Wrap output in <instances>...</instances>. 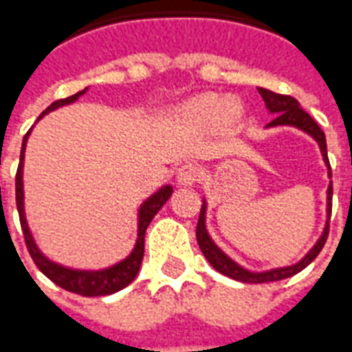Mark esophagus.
<instances>
[{
    "label": "esophagus",
    "mask_w": 352,
    "mask_h": 352,
    "mask_svg": "<svg viewBox=\"0 0 352 352\" xmlns=\"http://www.w3.org/2000/svg\"><path fill=\"white\" fill-rule=\"evenodd\" d=\"M200 178V168L195 163H185L178 168V184L187 187V185H195Z\"/></svg>",
    "instance_id": "esophagus-1"
}]
</instances>
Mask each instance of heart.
<instances>
[{"label":"heart","mask_w":352,"mask_h":352,"mask_svg":"<svg viewBox=\"0 0 352 352\" xmlns=\"http://www.w3.org/2000/svg\"><path fill=\"white\" fill-rule=\"evenodd\" d=\"M187 116L196 122L226 121L235 117V108L230 100L220 99L217 95H201L187 106Z\"/></svg>","instance_id":"b5f03b06"}]
</instances>
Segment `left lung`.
Segmentation results:
<instances>
[{"label": "left lung", "mask_w": 352, "mask_h": 352, "mask_svg": "<svg viewBox=\"0 0 352 352\" xmlns=\"http://www.w3.org/2000/svg\"><path fill=\"white\" fill-rule=\"evenodd\" d=\"M263 100L268 106V110L274 113V121L268 122V126H280V124H290V126L301 128L303 132L310 133L312 138L318 141V145L321 148V154H323V160H325L327 167H329V176L332 178L331 173V163H329V156H327V141L325 133L320 128V124L312 119V117L307 113V111L299 106V102L290 95H280L274 94L270 89L257 88ZM331 211H332V182L329 185V190H327V226L323 230V235L320 236V241L316 242V246L310 250L307 255H305L298 264L294 266H287V268H277L270 270V272H263V274H253V272H248V270L241 268L239 264L233 263L224 252H220L217 244L211 241V236L207 235L206 230V204L201 206L200 217H198V226H196V241H198V246H200L201 253L206 255V258L209 261V264L213 266L217 272L228 275L231 279L241 280V283H272V280H280L287 279V277H292V275L299 274L301 270L307 268L312 261H314L320 252L323 250L327 242V236H329V220H331Z\"/></svg>", "instance_id": "obj_1"}]
</instances>
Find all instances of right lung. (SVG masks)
I'll return each mask as SVG.
<instances>
[{
    "label": "right lung",
    "mask_w": 352,
    "mask_h": 352,
    "mask_svg": "<svg viewBox=\"0 0 352 352\" xmlns=\"http://www.w3.org/2000/svg\"><path fill=\"white\" fill-rule=\"evenodd\" d=\"M86 91V89H84ZM84 91H78V94L67 97V99L54 100L53 104L43 110V113L40 117H43L47 111L56 110L60 106L69 104L73 100H77ZM31 130L25 133L23 138V143H21V154H20V165H18V170H16V206H18V213H20V224L21 231H23V239H25L27 250L31 253L32 261L38 266V270L42 272L45 277L53 280L54 285H58L60 288H64L67 292L78 294V296H84V298H95V296H110L113 292H119L124 287H128L135 275L139 272V266H141V261H143V255H145V233L146 228L151 224V220L156 217V213L163 207V204L168 200V196L173 192V187L170 185H165L163 189H160L154 196H151L148 200L141 206L139 209V233H138V242H135V248L133 252L130 253V257H126L122 263L116 264L108 270H100V272H77V270H67L64 266H58V264L51 263L47 258L43 257L40 250L36 248L34 241H32L31 231H29V226H27L25 214H23V182H21V168H23V152H25V143L27 138H29Z\"/></svg>",
    "instance_id": "right-lung-1"
}]
</instances>
